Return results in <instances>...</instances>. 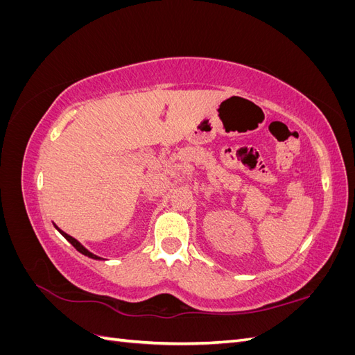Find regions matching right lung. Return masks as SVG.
Returning <instances> with one entry per match:
<instances>
[{
    "instance_id": "obj_1",
    "label": "right lung",
    "mask_w": 355,
    "mask_h": 355,
    "mask_svg": "<svg viewBox=\"0 0 355 355\" xmlns=\"http://www.w3.org/2000/svg\"><path fill=\"white\" fill-rule=\"evenodd\" d=\"M56 228H58V227H56ZM58 230H59V228H58ZM59 232H60V234L63 235V237H65V239H67V240H68V241L75 247V249H77L80 253H83L84 256H89V257H92V259H101L99 256H96V254H93L92 252H89V250L85 249V247H84L80 241H77V240H75L73 237H71V235H68L67 232H63L62 230H59Z\"/></svg>"
}]
</instances>
